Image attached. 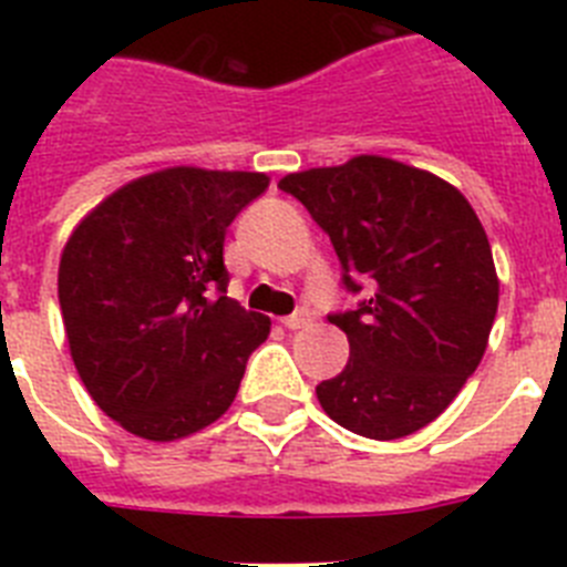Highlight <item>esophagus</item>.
Listing matches in <instances>:
<instances>
[{
  "label": "esophagus",
  "mask_w": 567,
  "mask_h": 567,
  "mask_svg": "<svg viewBox=\"0 0 567 567\" xmlns=\"http://www.w3.org/2000/svg\"><path fill=\"white\" fill-rule=\"evenodd\" d=\"M280 323H284L287 329H292V332H298V329H307L309 323H312V318H309V312H295V315H287Z\"/></svg>",
  "instance_id": "34e87169"
}]
</instances>
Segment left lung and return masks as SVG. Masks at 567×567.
Instances as JSON below:
<instances>
[{
	"label": "left lung",
	"instance_id": "1",
	"mask_svg": "<svg viewBox=\"0 0 567 567\" xmlns=\"http://www.w3.org/2000/svg\"><path fill=\"white\" fill-rule=\"evenodd\" d=\"M329 235L358 309L343 372L315 389L323 412L369 440L414 434L449 409L488 346L499 303L491 244L465 195L383 155L278 182Z\"/></svg>",
	"mask_w": 567,
	"mask_h": 567
}]
</instances>
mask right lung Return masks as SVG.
I'll return each instance as SVG.
<instances>
[{"label":"right lung","mask_w":567,"mask_h":567,"mask_svg":"<svg viewBox=\"0 0 567 567\" xmlns=\"http://www.w3.org/2000/svg\"><path fill=\"white\" fill-rule=\"evenodd\" d=\"M267 187L264 173L158 169L107 195L64 244L70 358L99 409L135 437H189L233 405L272 323L227 298L224 235Z\"/></svg>","instance_id":"obj_1"}]
</instances>
